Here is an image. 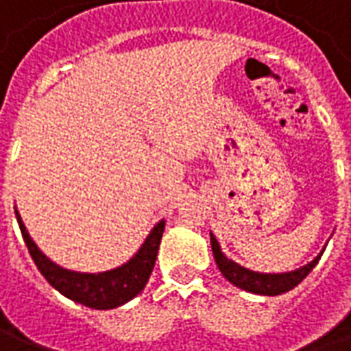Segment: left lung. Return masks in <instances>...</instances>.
Masks as SVG:
<instances>
[{
	"instance_id": "obj_1",
	"label": "left lung",
	"mask_w": 351,
	"mask_h": 351,
	"mask_svg": "<svg viewBox=\"0 0 351 351\" xmlns=\"http://www.w3.org/2000/svg\"><path fill=\"white\" fill-rule=\"evenodd\" d=\"M210 244H213V254L214 259H216V265L220 272L226 276V278L233 284V286L241 287L244 291H250V293L256 295H280L286 293L289 289H293L295 286H299L302 280L306 278L314 267L317 265L319 258L324 250L317 254L316 258L312 259L310 263L302 265L299 269L295 271H287V272H258L252 271V269H246L243 265H239L233 259H229L223 252H221V246L216 241L214 233H210Z\"/></svg>"
}]
</instances>
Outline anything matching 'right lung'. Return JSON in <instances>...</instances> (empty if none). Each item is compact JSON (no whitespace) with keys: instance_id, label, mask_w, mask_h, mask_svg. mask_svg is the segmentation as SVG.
<instances>
[{"instance_id":"1","label":"right lung","mask_w":351,"mask_h":351,"mask_svg":"<svg viewBox=\"0 0 351 351\" xmlns=\"http://www.w3.org/2000/svg\"><path fill=\"white\" fill-rule=\"evenodd\" d=\"M14 214H16L29 256L34 258L37 269L41 271L50 286L67 299L95 310H110L122 306L145 289L146 282L152 274L154 263L160 250L161 235L165 229V220L158 221L150 229L141 248L120 267L103 272H80L64 269L62 265L54 263L49 256H45L27 233L16 206H14Z\"/></svg>"}]
</instances>
